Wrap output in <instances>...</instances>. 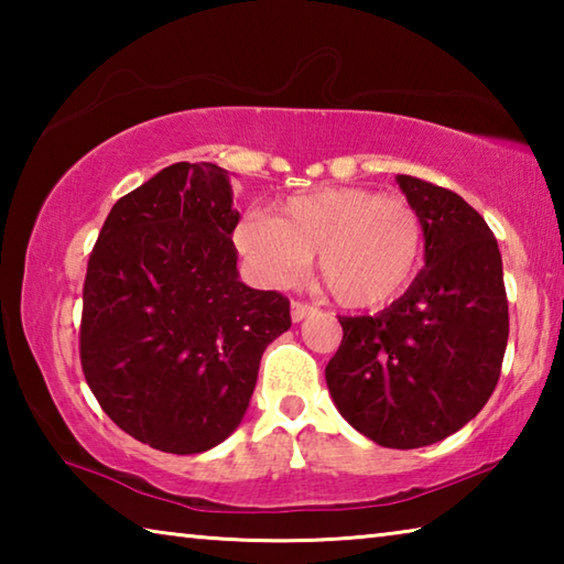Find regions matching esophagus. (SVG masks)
Wrapping results in <instances>:
<instances>
[{
	"label": "esophagus",
	"instance_id": "esophagus-1",
	"mask_svg": "<svg viewBox=\"0 0 564 564\" xmlns=\"http://www.w3.org/2000/svg\"><path fill=\"white\" fill-rule=\"evenodd\" d=\"M311 313H313V305L303 303V301H293L291 303V318H293V323H301L305 316H311Z\"/></svg>",
	"mask_w": 564,
	"mask_h": 564
}]
</instances>
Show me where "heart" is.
Masks as SVG:
<instances>
[{
  "label": "heart",
  "mask_w": 564,
  "mask_h": 564,
  "mask_svg": "<svg viewBox=\"0 0 564 564\" xmlns=\"http://www.w3.org/2000/svg\"><path fill=\"white\" fill-rule=\"evenodd\" d=\"M238 253L263 283H299L318 256L323 285L343 305H378L413 281L423 224L403 196L336 186L293 196L279 216L253 212L234 231Z\"/></svg>",
  "instance_id": "heart-1"
}]
</instances>
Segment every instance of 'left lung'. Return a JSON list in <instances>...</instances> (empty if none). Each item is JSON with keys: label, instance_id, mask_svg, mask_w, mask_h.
I'll return each mask as SVG.
<instances>
[{"label": "left lung", "instance_id": "obj_1", "mask_svg": "<svg viewBox=\"0 0 564 564\" xmlns=\"http://www.w3.org/2000/svg\"><path fill=\"white\" fill-rule=\"evenodd\" d=\"M425 236V269L378 316H340L326 366L340 415L370 441L413 451L460 431L500 380L510 316L490 226L451 188L398 176Z\"/></svg>", "mask_w": 564, "mask_h": 564}]
</instances>
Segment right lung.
I'll list each match as a JSON object with an SVG mask.
<instances>
[{
	"label": "right lung",
	"mask_w": 564,
	"mask_h": 564,
	"mask_svg": "<svg viewBox=\"0 0 564 564\" xmlns=\"http://www.w3.org/2000/svg\"><path fill=\"white\" fill-rule=\"evenodd\" d=\"M236 224L228 171L178 161L111 206L89 253L84 378L123 433L161 453L226 441L265 346L291 328L283 293L238 281Z\"/></svg>",
	"instance_id": "add662e5"
}]
</instances>
